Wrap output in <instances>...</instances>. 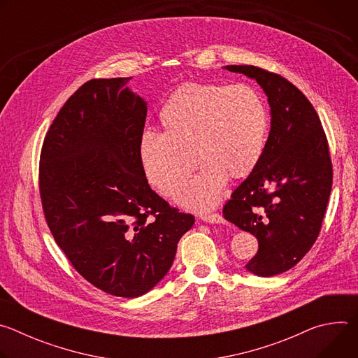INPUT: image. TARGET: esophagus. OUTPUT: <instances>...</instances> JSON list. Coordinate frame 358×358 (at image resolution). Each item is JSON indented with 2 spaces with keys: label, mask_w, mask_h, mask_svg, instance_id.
I'll use <instances>...</instances> for the list:
<instances>
[{
  "label": "esophagus",
  "mask_w": 358,
  "mask_h": 358,
  "mask_svg": "<svg viewBox=\"0 0 358 358\" xmlns=\"http://www.w3.org/2000/svg\"><path fill=\"white\" fill-rule=\"evenodd\" d=\"M201 220L203 222H208V224H224L225 222L224 217L217 214V213H214V214H202Z\"/></svg>",
  "instance_id": "obj_1"
}]
</instances>
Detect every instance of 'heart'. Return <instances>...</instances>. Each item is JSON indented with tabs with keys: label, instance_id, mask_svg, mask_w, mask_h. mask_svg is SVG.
Wrapping results in <instances>:
<instances>
[{
	"label": "heart",
	"instance_id": "1",
	"mask_svg": "<svg viewBox=\"0 0 358 358\" xmlns=\"http://www.w3.org/2000/svg\"><path fill=\"white\" fill-rule=\"evenodd\" d=\"M159 127L162 134L145 133L138 141L147 182L171 198L189 178L196 160L203 169L177 202L207 211L220 201L227 178H245L259 163L268 109L258 90L245 83H185L162 106Z\"/></svg>",
	"mask_w": 358,
	"mask_h": 358
}]
</instances>
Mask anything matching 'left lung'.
Here are the masks:
<instances>
[{
	"mask_svg": "<svg viewBox=\"0 0 358 358\" xmlns=\"http://www.w3.org/2000/svg\"><path fill=\"white\" fill-rule=\"evenodd\" d=\"M225 69L257 80L271 106L261 160L222 211L258 239L259 249L245 268L269 278L300 262L319 236L333 184L329 143L309 99L287 79L252 65Z\"/></svg>",
	"mask_w": 358,
	"mask_h": 358,
	"instance_id": "left-lung-1",
	"label": "left lung"
}]
</instances>
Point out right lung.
I'll list each match as a JSON object with an SVG mask.
<instances>
[{"label": "right lung", "instance_id": "obj_1", "mask_svg": "<svg viewBox=\"0 0 358 358\" xmlns=\"http://www.w3.org/2000/svg\"><path fill=\"white\" fill-rule=\"evenodd\" d=\"M130 79L82 85L50 124L39 162L42 208L58 246L87 282L119 297L155 287L195 221L143 174L147 103Z\"/></svg>", "mask_w": 358, "mask_h": 358}]
</instances>
